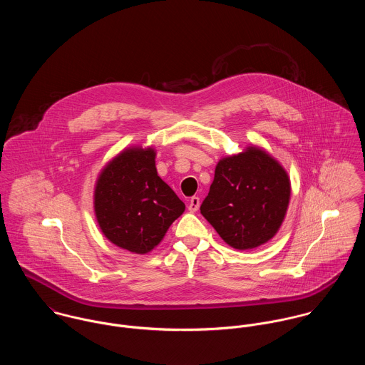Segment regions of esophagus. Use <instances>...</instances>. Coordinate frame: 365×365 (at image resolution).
Segmentation results:
<instances>
[{"instance_id": "obj_1", "label": "esophagus", "mask_w": 365, "mask_h": 365, "mask_svg": "<svg viewBox=\"0 0 365 365\" xmlns=\"http://www.w3.org/2000/svg\"><path fill=\"white\" fill-rule=\"evenodd\" d=\"M199 207H200V199H199L197 196H193V197L190 199V202H189V205H187L189 211L196 212V211L199 210Z\"/></svg>"}]
</instances>
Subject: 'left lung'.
<instances>
[{
  "label": "left lung",
  "mask_w": 365,
  "mask_h": 365,
  "mask_svg": "<svg viewBox=\"0 0 365 365\" xmlns=\"http://www.w3.org/2000/svg\"><path fill=\"white\" fill-rule=\"evenodd\" d=\"M289 195L283 166L266 151L249 147L217 163L200 212L230 246L246 250L277 234Z\"/></svg>",
  "instance_id": "left-lung-1"
}]
</instances>
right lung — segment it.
<instances>
[{"instance_id": "add662e5", "label": "right lung", "mask_w": 365, "mask_h": 365, "mask_svg": "<svg viewBox=\"0 0 365 365\" xmlns=\"http://www.w3.org/2000/svg\"><path fill=\"white\" fill-rule=\"evenodd\" d=\"M185 202L158 176L153 148H128L105 166L95 187V214L103 235L144 255L163 241Z\"/></svg>"}]
</instances>
